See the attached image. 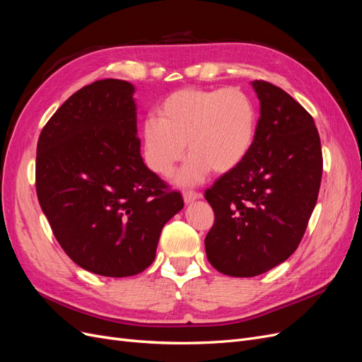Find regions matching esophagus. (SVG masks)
I'll list each match as a JSON object with an SVG mask.
<instances>
[{
	"label": "esophagus",
	"instance_id": "1",
	"mask_svg": "<svg viewBox=\"0 0 362 362\" xmlns=\"http://www.w3.org/2000/svg\"><path fill=\"white\" fill-rule=\"evenodd\" d=\"M182 198H184V202H185V204H193L194 201L201 199L202 194L198 193V192H185V193L182 194Z\"/></svg>",
	"mask_w": 362,
	"mask_h": 362
}]
</instances>
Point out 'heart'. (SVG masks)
Instances as JSON below:
<instances>
[{"label":"heart","mask_w":362,"mask_h":362,"mask_svg":"<svg viewBox=\"0 0 362 362\" xmlns=\"http://www.w3.org/2000/svg\"><path fill=\"white\" fill-rule=\"evenodd\" d=\"M258 112L252 98L237 89L185 87L172 92L158 107V117L149 116L141 127L144 157L148 168L170 177L182 160L180 185H198L213 169L226 173L237 169L254 148Z\"/></svg>","instance_id":"1"}]
</instances>
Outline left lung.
I'll return each instance as SVG.
<instances>
[{"label": "left lung", "instance_id": "1", "mask_svg": "<svg viewBox=\"0 0 362 362\" xmlns=\"http://www.w3.org/2000/svg\"><path fill=\"white\" fill-rule=\"evenodd\" d=\"M259 100L258 131L247 158L205 192L214 225L205 237L211 266L250 278L298 249L319 196L322 145L314 119L279 87L250 83Z\"/></svg>", "mask_w": 362, "mask_h": 362}]
</instances>
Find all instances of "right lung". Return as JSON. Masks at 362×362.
<instances>
[{
	"label": "right lung",
	"mask_w": 362,
	"mask_h": 362,
	"mask_svg": "<svg viewBox=\"0 0 362 362\" xmlns=\"http://www.w3.org/2000/svg\"><path fill=\"white\" fill-rule=\"evenodd\" d=\"M134 92L115 78L83 87L37 141L42 211L68 257L101 276L148 269L163 226L184 206L141 158Z\"/></svg>",
	"instance_id": "1"
}]
</instances>
